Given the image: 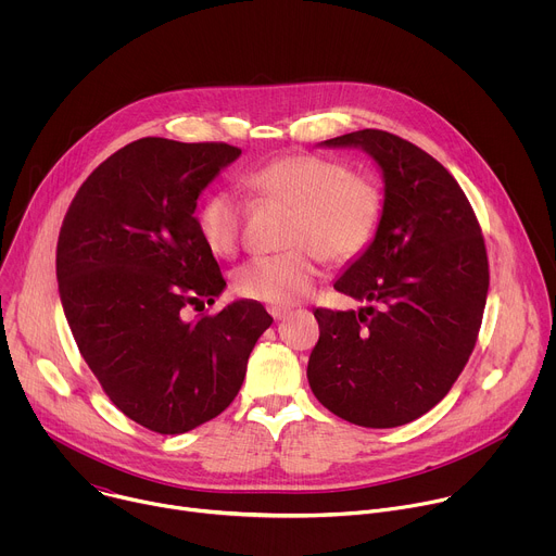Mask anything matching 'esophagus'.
I'll return each mask as SVG.
<instances>
[{
    "label": "esophagus",
    "mask_w": 556,
    "mask_h": 556,
    "mask_svg": "<svg viewBox=\"0 0 556 556\" xmlns=\"http://www.w3.org/2000/svg\"><path fill=\"white\" fill-rule=\"evenodd\" d=\"M268 312H270V316L275 321H281V319H286V316L290 314V307H281V305H270L268 307Z\"/></svg>",
    "instance_id": "1"
}]
</instances>
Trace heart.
<instances>
[{
  "instance_id": "b5f03b06",
  "label": "heart",
  "mask_w": 556,
  "mask_h": 556,
  "mask_svg": "<svg viewBox=\"0 0 556 556\" xmlns=\"http://www.w3.org/2000/svg\"><path fill=\"white\" fill-rule=\"evenodd\" d=\"M242 185L257 200L292 211L288 251L255 255L232 275L235 290L257 301L290 305L303 299L321 260L352 262L369 249L382 222L378 180L341 161L314 153H288L249 172ZM247 219L244 202L230 191H215L198 208L204 244L222 257L240 249Z\"/></svg>"
}]
</instances>
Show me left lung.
I'll return each instance as SVG.
<instances>
[{
    "instance_id": "left-lung-1",
    "label": "left lung",
    "mask_w": 556,
    "mask_h": 556,
    "mask_svg": "<svg viewBox=\"0 0 556 556\" xmlns=\"http://www.w3.org/2000/svg\"><path fill=\"white\" fill-rule=\"evenodd\" d=\"M326 144L365 149L384 202L376 240L334 283L369 305L314 309L309 389L348 422L401 427L444 399L472 354L489 294L484 235L455 178L414 142L361 129Z\"/></svg>"
}]
</instances>
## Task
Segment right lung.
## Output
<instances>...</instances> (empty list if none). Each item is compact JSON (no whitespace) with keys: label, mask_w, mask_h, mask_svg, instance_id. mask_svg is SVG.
Wrapping results in <instances>:
<instances>
[{"label":"right lung","mask_w":556,"mask_h":556,"mask_svg":"<svg viewBox=\"0 0 556 556\" xmlns=\"http://www.w3.org/2000/svg\"><path fill=\"white\" fill-rule=\"evenodd\" d=\"M240 153L226 142L134 140L88 176L61 224L56 279L78 352L108 399L155 433L219 416L273 324L249 299L182 316L226 286L193 213Z\"/></svg>","instance_id":"1"}]
</instances>
